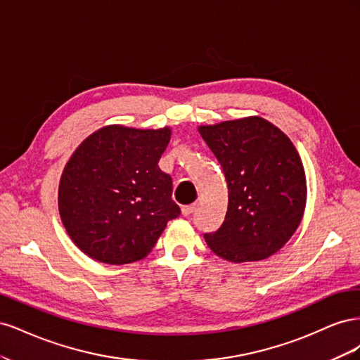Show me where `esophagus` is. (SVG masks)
<instances>
[{"instance_id":"obj_1","label":"esophagus","mask_w":360,"mask_h":360,"mask_svg":"<svg viewBox=\"0 0 360 360\" xmlns=\"http://www.w3.org/2000/svg\"><path fill=\"white\" fill-rule=\"evenodd\" d=\"M193 210H195V204L183 205V207H181V214H183V216H189V214L193 213Z\"/></svg>"}]
</instances>
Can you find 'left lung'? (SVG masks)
<instances>
[{"mask_svg":"<svg viewBox=\"0 0 360 360\" xmlns=\"http://www.w3.org/2000/svg\"><path fill=\"white\" fill-rule=\"evenodd\" d=\"M198 130L228 186L225 219L204 234L207 246L231 263L274 255L297 230L307 204V179L296 147L259 117Z\"/></svg>","mask_w":360,"mask_h":360,"instance_id":"obj_1","label":"left lung"}]
</instances>
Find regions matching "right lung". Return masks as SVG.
Here are the masks:
<instances>
[{
  "label": "right lung",
  "mask_w": 360,
  "mask_h": 360,
  "mask_svg": "<svg viewBox=\"0 0 360 360\" xmlns=\"http://www.w3.org/2000/svg\"><path fill=\"white\" fill-rule=\"evenodd\" d=\"M171 130L108 126L75 150L58 189L61 221L84 254L106 264L144 258L180 214L158 162Z\"/></svg>",
  "instance_id": "add662e5"
}]
</instances>
